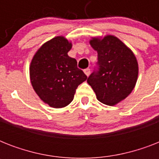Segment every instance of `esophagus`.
<instances>
[{
  "label": "esophagus",
  "mask_w": 159,
  "mask_h": 159,
  "mask_svg": "<svg viewBox=\"0 0 159 159\" xmlns=\"http://www.w3.org/2000/svg\"><path fill=\"white\" fill-rule=\"evenodd\" d=\"M84 73L88 77L90 75V73H91V70H90V68H86V69H84Z\"/></svg>",
  "instance_id": "1"
}]
</instances>
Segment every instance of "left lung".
Wrapping results in <instances>:
<instances>
[{
  "mask_svg": "<svg viewBox=\"0 0 159 159\" xmlns=\"http://www.w3.org/2000/svg\"><path fill=\"white\" fill-rule=\"evenodd\" d=\"M89 43L98 54L99 71L90 75L87 83L99 102L116 106L135 87L139 75L137 58L128 46L114 35L92 37Z\"/></svg>",
  "mask_w": 159,
  "mask_h": 159,
  "instance_id": "left-lung-1",
  "label": "left lung"
}]
</instances>
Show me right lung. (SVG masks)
I'll return each instance as SVG.
<instances>
[{"label": "right lung", "instance_id": "add662e5", "mask_svg": "<svg viewBox=\"0 0 159 159\" xmlns=\"http://www.w3.org/2000/svg\"><path fill=\"white\" fill-rule=\"evenodd\" d=\"M72 41L57 36L36 51L30 65L31 84L38 97L53 108H62L73 100L78 85L87 77L67 53Z\"/></svg>", "mask_w": 159, "mask_h": 159}]
</instances>
